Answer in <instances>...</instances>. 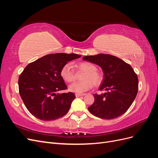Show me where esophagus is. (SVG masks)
Segmentation results:
<instances>
[{"mask_svg": "<svg viewBox=\"0 0 158 158\" xmlns=\"http://www.w3.org/2000/svg\"><path fill=\"white\" fill-rule=\"evenodd\" d=\"M84 95H85L84 94H75L76 98H78V97H80V96H84Z\"/></svg>", "mask_w": 158, "mask_h": 158, "instance_id": "obj_1", "label": "esophagus"}]
</instances>
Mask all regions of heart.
<instances>
[{"mask_svg": "<svg viewBox=\"0 0 158 158\" xmlns=\"http://www.w3.org/2000/svg\"><path fill=\"white\" fill-rule=\"evenodd\" d=\"M79 70L85 72L82 80L84 81L76 82L69 86V90L72 92L80 94L90 89L93 87V84L95 86L100 85L103 81V75L97 70V67L94 64L89 62H83L78 65ZM60 74L61 78L66 82H73L75 80V73L73 66L67 63L62 67Z\"/></svg>", "mask_w": 158, "mask_h": 158, "instance_id": "1", "label": "heart"}]
</instances>
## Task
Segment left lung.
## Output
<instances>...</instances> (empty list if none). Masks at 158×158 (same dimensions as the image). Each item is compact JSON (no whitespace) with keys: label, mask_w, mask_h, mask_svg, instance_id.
Instances as JSON below:
<instances>
[{"label":"left lung","mask_w":158,"mask_h":158,"mask_svg":"<svg viewBox=\"0 0 158 158\" xmlns=\"http://www.w3.org/2000/svg\"><path fill=\"white\" fill-rule=\"evenodd\" d=\"M85 61L102 68L103 79L99 90L107 92L94 94L95 101L88 107L95 117L113 119L125 113L135 100L138 90V79L130 64L111 55L85 56Z\"/></svg>","instance_id":"8db88e82"}]
</instances>
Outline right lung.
I'll return each mask as SVG.
<instances>
[{"mask_svg": "<svg viewBox=\"0 0 158 158\" xmlns=\"http://www.w3.org/2000/svg\"><path fill=\"white\" fill-rule=\"evenodd\" d=\"M77 54L55 53L44 56L30 63L18 80L19 93L30 113L45 121L63 117L75 99L73 92L58 93L67 88L60 72Z\"/></svg>", "mask_w": 158, "mask_h": 158, "instance_id": "obj_1", "label": "right lung"}]
</instances>
